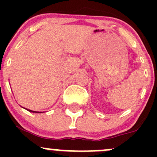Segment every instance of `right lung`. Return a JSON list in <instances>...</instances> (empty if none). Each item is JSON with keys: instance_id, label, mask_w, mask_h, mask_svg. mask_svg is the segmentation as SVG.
Here are the masks:
<instances>
[{"instance_id": "add662e5", "label": "right lung", "mask_w": 157, "mask_h": 157, "mask_svg": "<svg viewBox=\"0 0 157 157\" xmlns=\"http://www.w3.org/2000/svg\"><path fill=\"white\" fill-rule=\"evenodd\" d=\"M28 111H29V112H35V111H32V110H29V109H28Z\"/></svg>"}]
</instances>
